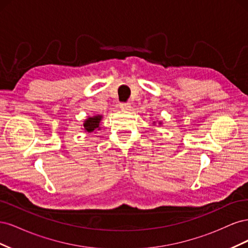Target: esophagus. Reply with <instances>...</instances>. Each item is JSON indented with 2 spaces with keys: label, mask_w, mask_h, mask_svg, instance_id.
<instances>
[{
  "label": "esophagus",
  "mask_w": 248,
  "mask_h": 248,
  "mask_svg": "<svg viewBox=\"0 0 248 248\" xmlns=\"http://www.w3.org/2000/svg\"><path fill=\"white\" fill-rule=\"evenodd\" d=\"M120 108H121V109H124V110H129L130 108H131V104H130V102L121 103V104H120Z\"/></svg>",
  "instance_id": "1"
}]
</instances>
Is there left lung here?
Segmentation results:
<instances>
[{
  "mask_svg": "<svg viewBox=\"0 0 248 248\" xmlns=\"http://www.w3.org/2000/svg\"><path fill=\"white\" fill-rule=\"evenodd\" d=\"M153 124H155V121L153 122ZM158 124H159V125H161V124H162V122H158Z\"/></svg>",
  "mask_w": 248,
  "mask_h": 248,
  "instance_id": "obj_1",
  "label": "left lung"
}]
</instances>
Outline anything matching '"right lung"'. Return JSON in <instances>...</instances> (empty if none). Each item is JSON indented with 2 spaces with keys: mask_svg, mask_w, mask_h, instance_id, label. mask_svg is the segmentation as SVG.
<instances>
[{
  "mask_svg": "<svg viewBox=\"0 0 248 248\" xmlns=\"http://www.w3.org/2000/svg\"><path fill=\"white\" fill-rule=\"evenodd\" d=\"M103 116L102 115H95L93 117H88L85 121L84 124H82V127H84L85 132L91 133L94 132L96 133L98 130H100V124H101V120Z\"/></svg>",
  "mask_w": 248,
  "mask_h": 248,
  "instance_id": "1",
  "label": "right lung"
}]
</instances>
